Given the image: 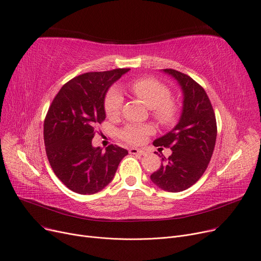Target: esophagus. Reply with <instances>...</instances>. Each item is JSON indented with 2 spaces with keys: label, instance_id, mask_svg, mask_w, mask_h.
I'll return each mask as SVG.
<instances>
[{
  "label": "esophagus",
  "instance_id": "esophagus-1",
  "mask_svg": "<svg viewBox=\"0 0 261 261\" xmlns=\"http://www.w3.org/2000/svg\"><path fill=\"white\" fill-rule=\"evenodd\" d=\"M129 152L131 154H140V155H144L146 152L142 149H138V148H130L129 149Z\"/></svg>",
  "mask_w": 261,
  "mask_h": 261
}]
</instances>
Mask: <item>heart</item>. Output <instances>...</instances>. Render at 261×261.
<instances>
[{
  "mask_svg": "<svg viewBox=\"0 0 261 261\" xmlns=\"http://www.w3.org/2000/svg\"><path fill=\"white\" fill-rule=\"evenodd\" d=\"M130 92L145 106L152 110V116L163 126H172L179 116V107L170 100V90L151 78H140L134 80L129 87ZM123 98L121 94L112 89L105 99V111L108 117L115 118L119 115ZM152 132V127L148 125H128L121 131V138L132 145H140Z\"/></svg>",
  "mask_w": 261,
  "mask_h": 261,
  "instance_id": "heart-1",
  "label": "heart"
}]
</instances>
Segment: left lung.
<instances>
[{
	"label": "left lung",
	"mask_w": 261,
	"mask_h": 261,
	"mask_svg": "<svg viewBox=\"0 0 261 261\" xmlns=\"http://www.w3.org/2000/svg\"><path fill=\"white\" fill-rule=\"evenodd\" d=\"M164 73L176 80L183 94L182 112L172 130L153 142L170 148L169 158L163 156L159 170L150 175L161 189L179 193L194 185L206 170L217 139V123L206 92L179 71L166 68Z\"/></svg>",
	"instance_id": "1"
}]
</instances>
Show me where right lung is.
<instances>
[{
  "label": "right lung",
  "instance_id": "1",
  "mask_svg": "<svg viewBox=\"0 0 261 261\" xmlns=\"http://www.w3.org/2000/svg\"><path fill=\"white\" fill-rule=\"evenodd\" d=\"M130 68L79 75L60 89L44 120V144L58 179L74 193L93 195L113 180L126 149L93 147L95 126L106 118L108 90Z\"/></svg>",
  "mask_w": 261,
  "mask_h": 261
}]
</instances>
